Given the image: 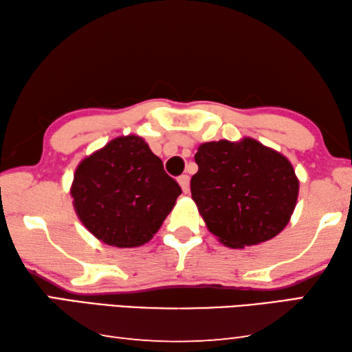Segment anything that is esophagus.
Returning <instances> with one entry per match:
<instances>
[{"mask_svg":"<svg viewBox=\"0 0 352 352\" xmlns=\"http://www.w3.org/2000/svg\"><path fill=\"white\" fill-rule=\"evenodd\" d=\"M177 180H178V183H180L183 192H188V190H189V177L188 175H180L177 178Z\"/></svg>","mask_w":352,"mask_h":352,"instance_id":"esophagus-1","label":"esophagus"}]
</instances>
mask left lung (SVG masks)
Instances as JSON below:
<instances>
[{
    "label": "left lung",
    "mask_w": 352,
    "mask_h": 352,
    "mask_svg": "<svg viewBox=\"0 0 352 352\" xmlns=\"http://www.w3.org/2000/svg\"><path fill=\"white\" fill-rule=\"evenodd\" d=\"M190 194L210 232L225 246L245 248L276 237L289 223L298 180L289 160L257 140L198 146Z\"/></svg>",
    "instance_id": "left-lung-1"
}]
</instances>
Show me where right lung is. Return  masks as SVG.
I'll return each instance as SVG.
<instances>
[{"mask_svg":"<svg viewBox=\"0 0 352 352\" xmlns=\"http://www.w3.org/2000/svg\"><path fill=\"white\" fill-rule=\"evenodd\" d=\"M182 188L137 135L118 137L75 170L70 195L89 232L106 245L148 243L175 206Z\"/></svg>","mask_w":352,"mask_h":352,"instance_id":"1","label":"right lung"}]
</instances>
